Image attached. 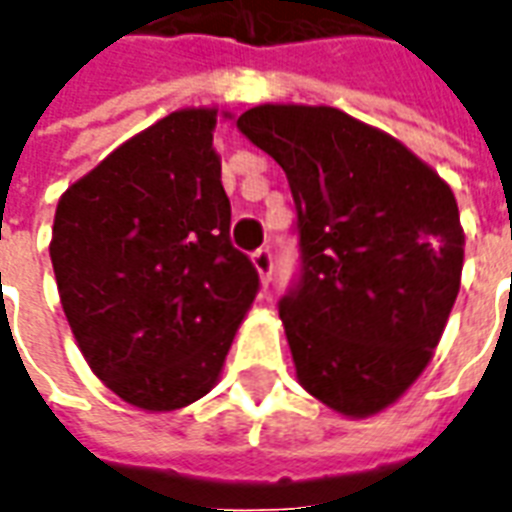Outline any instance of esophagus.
<instances>
[{
    "label": "esophagus",
    "instance_id": "34e87169",
    "mask_svg": "<svg viewBox=\"0 0 512 512\" xmlns=\"http://www.w3.org/2000/svg\"><path fill=\"white\" fill-rule=\"evenodd\" d=\"M252 263H255L257 274H260V282L268 285V282H271V274H274V255H271V249H268V246H260L255 255H252Z\"/></svg>",
    "mask_w": 512,
    "mask_h": 512
}]
</instances>
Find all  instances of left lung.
Wrapping results in <instances>:
<instances>
[{
	"label": "left lung",
	"mask_w": 512,
	"mask_h": 512,
	"mask_svg": "<svg viewBox=\"0 0 512 512\" xmlns=\"http://www.w3.org/2000/svg\"><path fill=\"white\" fill-rule=\"evenodd\" d=\"M238 131L285 169L299 277L279 299L299 384L376 414L428 367L461 288L450 186L408 147L332 106H255Z\"/></svg>",
	"instance_id": "1"
}]
</instances>
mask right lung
<instances>
[{
    "instance_id": "obj_1",
    "label": "right lung",
    "mask_w": 512,
    "mask_h": 512,
    "mask_svg": "<svg viewBox=\"0 0 512 512\" xmlns=\"http://www.w3.org/2000/svg\"><path fill=\"white\" fill-rule=\"evenodd\" d=\"M216 109H180L65 191L51 266L87 365L145 411L211 392L260 277L230 241Z\"/></svg>"
}]
</instances>
